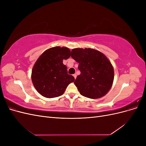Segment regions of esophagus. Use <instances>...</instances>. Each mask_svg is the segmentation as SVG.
<instances>
[{"label": "esophagus", "mask_w": 146, "mask_h": 146, "mask_svg": "<svg viewBox=\"0 0 146 146\" xmlns=\"http://www.w3.org/2000/svg\"><path fill=\"white\" fill-rule=\"evenodd\" d=\"M73 76H74V78H75V79H76V77H77V75H76V74H74L73 75Z\"/></svg>", "instance_id": "1"}]
</instances>
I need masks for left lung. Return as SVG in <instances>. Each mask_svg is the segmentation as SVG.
<instances>
[{"mask_svg": "<svg viewBox=\"0 0 146 146\" xmlns=\"http://www.w3.org/2000/svg\"><path fill=\"white\" fill-rule=\"evenodd\" d=\"M72 58L78 64L81 72L74 84L81 95L99 99L111 89L114 80V69L103 53L91 48H73Z\"/></svg>", "mask_w": 146, "mask_h": 146, "instance_id": "left-lung-1", "label": "left lung"}]
</instances>
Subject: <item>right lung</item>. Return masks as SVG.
<instances>
[{"label":"right lung","mask_w":146,"mask_h":146,"mask_svg":"<svg viewBox=\"0 0 146 146\" xmlns=\"http://www.w3.org/2000/svg\"><path fill=\"white\" fill-rule=\"evenodd\" d=\"M70 50L68 47L56 46L48 48L39 56L32 71V81L35 89L46 98H54L64 94L74 77L68 74L63 63L68 59Z\"/></svg>","instance_id":"obj_1"}]
</instances>
